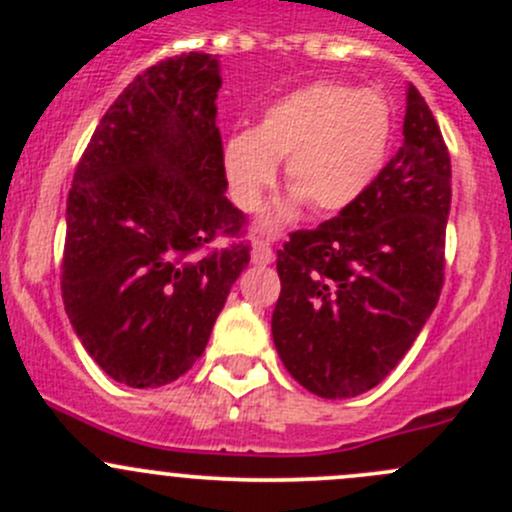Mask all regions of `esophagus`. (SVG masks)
<instances>
[{"label":"esophagus","mask_w":512,"mask_h":512,"mask_svg":"<svg viewBox=\"0 0 512 512\" xmlns=\"http://www.w3.org/2000/svg\"><path fill=\"white\" fill-rule=\"evenodd\" d=\"M272 260H275V252H272V247L265 240L252 242V262L255 265H270Z\"/></svg>","instance_id":"1"}]
</instances>
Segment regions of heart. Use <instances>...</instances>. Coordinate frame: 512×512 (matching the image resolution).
<instances>
[{
    "label": "heart",
    "mask_w": 512,
    "mask_h": 512,
    "mask_svg": "<svg viewBox=\"0 0 512 512\" xmlns=\"http://www.w3.org/2000/svg\"><path fill=\"white\" fill-rule=\"evenodd\" d=\"M391 106L376 89L314 81L277 96L252 131L227 138L223 173L240 210L260 208L272 188L277 160L294 198L317 213H339L369 190L391 143ZM282 210L270 223H282Z\"/></svg>",
    "instance_id": "heart-1"
}]
</instances>
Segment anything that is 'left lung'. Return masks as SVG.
<instances>
[{
    "label": "left lung",
    "instance_id": "1",
    "mask_svg": "<svg viewBox=\"0 0 512 512\" xmlns=\"http://www.w3.org/2000/svg\"><path fill=\"white\" fill-rule=\"evenodd\" d=\"M448 210L451 156L409 84L399 153L354 205L277 250L272 337L304 389L352 399L404 359L441 297Z\"/></svg>",
    "mask_w": 512,
    "mask_h": 512
}]
</instances>
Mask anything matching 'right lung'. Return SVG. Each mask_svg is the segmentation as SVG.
<instances>
[{
  "label": "right lung",
  "instance_id": "1",
  "mask_svg": "<svg viewBox=\"0 0 512 512\" xmlns=\"http://www.w3.org/2000/svg\"><path fill=\"white\" fill-rule=\"evenodd\" d=\"M218 59L170 56L111 103L66 200L61 297L76 337L118 384L156 389L205 352L250 262L227 200Z\"/></svg>",
  "mask_w": 512,
  "mask_h": 512
}]
</instances>
